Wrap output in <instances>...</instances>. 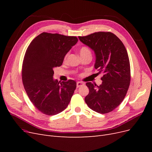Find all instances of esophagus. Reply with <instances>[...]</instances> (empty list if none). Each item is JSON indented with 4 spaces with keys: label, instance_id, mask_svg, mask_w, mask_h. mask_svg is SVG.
<instances>
[{
    "label": "esophagus",
    "instance_id": "obj_1",
    "mask_svg": "<svg viewBox=\"0 0 152 152\" xmlns=\"http://www.w3.org/2000/svg\"><path fill=\"white\" fill-rule=\"evenodd\" d=\"M84 83L83 82H77V87L78 88V87H80V86H84Z\"/></svg>",
    "mask_w": 152,
    "mask_h": 152
}]
</instances>
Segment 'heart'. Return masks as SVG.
Instances as JSON below:
<instances>
[{
    "instance_id": "obj_1",
    "label": "heart",
    "mask_w": 152,
    "mask_h": 152,
    "mask_svg": "<svg viewBox=\"0 0 152 152\" xmlns=\"http://www.w3.org/2000/svg\"><path fill=\"white\" fill-rule=\"evenodd\" d=\"M86 53H91L90 50L86 47H83L82 48L80 49V55L81 54H86Z\"/></svg>"
}]
</instances>
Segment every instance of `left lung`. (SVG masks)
Returning <instances> with one entry per match:
<instances>
[{
    "mask_svg": "<svg viewBox=\"0 0 152 152\" xmlns=\"http://www.w3.org/2000/svg\"><path fill=\"white\" fill-rule=\"evenodd\" d=\"M79 39L94 52V68L103 73L101 78L102 83L99 86L92 82L86 83L89 93L85 102L98 113L112 112L122 102L130 84V63L127 50L122 41L111 32H95Z\"/></svg>",
    "mask_w": 152,
    "mask_h": 152,
    "instance_id": "8db88e82",
    "label": "left lung"
}]
</instances>
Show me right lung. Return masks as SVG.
I'll return each mask as SVG.
<instances>
[{
	"label": "right lung",
	"mask_w": 152,
	"mask_h": 152,
	"mask_svg": "<svg viewBox=\"0 0 152 152\" xmlns=\"http://www.w3.org/2000/svg\"><path fill=\"white\" fill-rule=\"evenodd\" d=\"M78 42L76 37L43 32L31 41L22 66V80L31 102L40 112L54 115L70 103L77 83L54 79L53 69L60 66L67 53Z\"/></svg>",
	"instance_id": "right-lung-1"
}]
</instances>
